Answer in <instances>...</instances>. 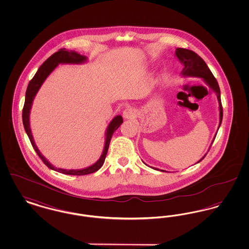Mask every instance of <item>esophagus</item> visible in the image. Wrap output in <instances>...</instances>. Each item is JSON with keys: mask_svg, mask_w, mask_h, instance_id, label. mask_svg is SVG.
Returning a JSON list of instances; mask_svg holds the SVG:
<instances>
[{"mask_svg": "<svg viewBox=\"0 0 249 249\" xmlns=\"http://www.w3.org/2000/svg\"><path fill=\"white\" fill-rule=\"evenodd\" d=\"M123 118L125 119H130L135 117V111L131 107H128L123 111Z\"/></svg>", "mask_w": 249, "mask_h": 249, "instance_id": "obj_1", "label": "esophagus"}]
</instances>
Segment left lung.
<instances>
[{
  "mask_svg": "<svg viewBox=\"0 0 249 249\" xmlns=\"http://www.w3.org/2000/svg\"><path fill=\"white\" fill-rule=\"evenodd\" d=\"M176 56H177L178 60L184 65V68L181 71V75L183 77H199V78H201L204 81V83L206 84L216 94L217 101H218V106H219L218 107V108H219V124H218V128H217V130H218L220 125H221L222 119H223V109H222V105H221L219 86H218L216 79L214 78L212 71H210V69L208 68L205 61L201 59L199 55H197L195 52H193L191 50L185 49V48H177L176 49ZM216 133H217V131L215 132V134L213 136V141H212L209 148H208V151L210 150V147H211L213 140L216 136ZM206 155H207V153L203 155V157L201 158V160H199L197 161V163L201 161ZM151 168H153V167H151ZM153 169L157 170V171H160V172H167V171L160 170V169H158V168H153Z\"/></svg>",
  "mask_w": 249,
  "mask_h": 249,
  "instance_id": "8db88e82",
  "label": "left lung"
}]
</instances>
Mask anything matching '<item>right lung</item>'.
<instances>
[{
    "instance_id": "add662e5",
    "label": "right lung",
    "mask_w": 249,
    "mask_h": 249,
    "mask_svg": "<svg viewBox=\"0 0 249 249\" xmlns=\"http://www.w3.org/2000/svg\"><path fill=\"white\" fill-rule=\"evenodd\" d=\"M88 61V58L86 56H82L74 51H68L63 49H59L58 52L54 53L51 55L38 69L36 71L35 76L33 79L30 81L28 85L27 90H26V95H25V103H24L23 111H22V121H23L24 129L25 131L32 142L33 147L35 148L36 153L40 157V159L43 160V162L48 166L49 169L54 170L56 172H59L64 175H70V176H85L89 174H92L97 172L105 162L106 157H107L109 143L111 141L112 135L116 130L119 129V126L123 123V119L122 117L119 115L116 116L114 119L111 120L107 127V131H106V141H105V146L103 153L101 155L100 159L93 163L92 165L86 167L83 169H71V170H67V169H61V168H56L55 166L52 165L48 160L44 157V155L40 152L38 149L37 145L35 142L32 130H31V125H30V114H31V109L33 107V102L36 98V94L40 88L42 87L43 83L46 81L48 78V75L54 71L59 64H82Z\"/></svg>"
}]
</instances>
